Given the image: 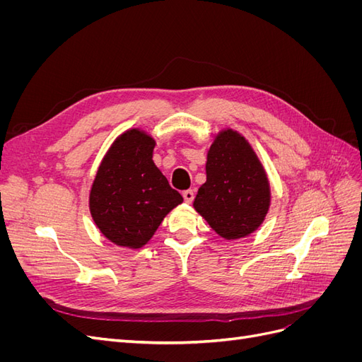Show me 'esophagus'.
I'll return each instance as SVG.
<instances>
[{
	"label": "esophagus",
	"instance_id": "obj_1",
	"mask_svg": "<svg viewBox=\"0 0 362 362\" xmlns=\"http://www.w3.org/2000/svg\"><path fill=\"white\" fill-rule=\"evenodd\" d=\"M182 198H184V201L187 202V204H192V202H193V199H194V192H193L192 189L182 192Z\"/></svg>",
	"mask_w": 362,
	"mask_h": 362
}]
</instances>
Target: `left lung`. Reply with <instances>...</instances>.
I'll use <instances>...</instances> for the list:
<instances>
[{
    "label": "left lung",
    "instance_id": "8db88e82",
    "mask_svg": "<svg viewBox=\"0 0 362 362\" xmlns=\"http://www.w3.org/2000/svg\"><path fill=\"white\" fill-rule=\"evenodd\" d=\"M205 170L194 210L226 240L257 231L270 206V184L249 141L231 128L221 131L208 149Z\"/></svg>",
    "mask_w": 362,
    "mask_h": 362
}]
</instances>
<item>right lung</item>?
Instances as JSON below:
<instances>
[{"instance_id": "add662e5", "label": "right lung", "mask_w": 362, "mask_h": 362, "mask_svg": "<svg viewBox=\"0 0 362 362\" xmlns=\"http://www.w3.org/2000/svg\"><path fill=\"white\" fill-rule=\"evenodd\" d=\"M156 140L133 128L107 151L93 180L89 206L95 225L112 243L145 246L169 211L182 202L152 161Z\"/></svg>"}]
</instances>
